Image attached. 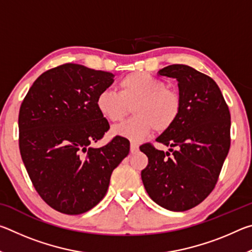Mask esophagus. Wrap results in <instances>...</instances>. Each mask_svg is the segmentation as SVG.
<instances>
[{"instance_id": "obj_1", "label": "esophagus", "mask_w": 252, "mask_h": 252, "mask_svg": "<svg viewBox=\"0 0 252 252\" xmlns=\"http://www.w3.org/2000/svg\"><path fill=\"white\" fill-rule=\"evenodd\" d=\"M139 151V146L134 142H131L130 144V152L131 153H136Z\"/></svg>"}]
</instances>
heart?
<instances>
[{
    "label": "heart",
    "instance_id": "b5f03b06",
    "mask_svg": "<svg viewBox=\"0 0 252 252\" xmlns=\"http://www.w3.org/2000/svg\"><path fill=\"white\" fill-rule=\"evenodd\" d=\"M120 92L103 90L96 97V108L111 122H120L133 106L134 118L112 129L113 134L139 142L151 133L169 130L181 111L179 92L147 72H132L121 79Z\"/></svg>",
    "mask_w": 252,
    "mask_h": 252
}]
</instances>
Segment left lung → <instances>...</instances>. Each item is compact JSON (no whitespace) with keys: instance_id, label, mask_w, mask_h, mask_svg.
<instances>
[{"instance_id":"1","label":"left lung","mask_w":252,"mask_h":252,"mask_svg":"<svg viewBox=\"0 0 252 252\" xmlns=\"http://www.w3.org/2000/svg\"><path fill=\"white\" fill-rule=\"evenodd\" d=\"M177 79L181 111L169 130L157 138L172 152L151 143L140 147L148 157L141 171L153 201L171 211H186L206 199L218 181L230 149V112L222 93L210 76L185 64L158 72Z\"/></svg>"}]
</instances>
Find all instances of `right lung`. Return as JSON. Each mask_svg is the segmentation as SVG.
Wrapping results in <instances>:
<instances>
[{"label": "right lung", "instance_id": "1", "mask_svg": "<svg viewBox=\"0 0 252 252\" xmlns=\"http://www.w3.org/2000/svg\"><path fill=\"white\" fill-rule=\"evenodd\" d=\"M113 78L66 63L42 73L21 104V157L37 193L59 212L81 215L95 207L112 171L129 155L130 142L119 135L92 147L110 129L96 97Z\"/></svg>", "mask_w": 252, "mask_h": 252}]
</instances>
